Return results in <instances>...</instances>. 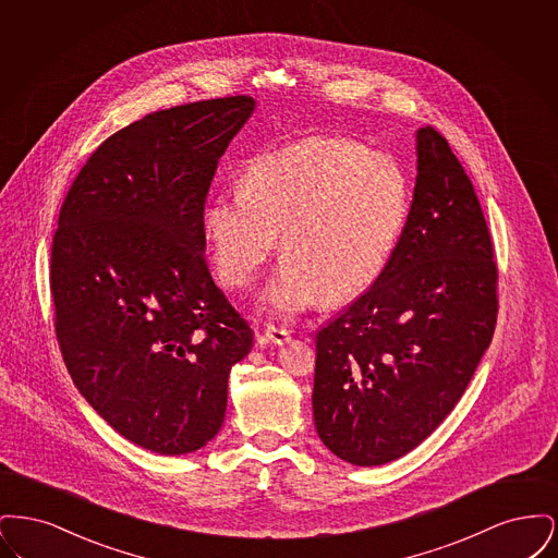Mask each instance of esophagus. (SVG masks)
Returning a JSON list of instances; mask_svg holds the SVG:
<instances>
[{
	"mask_svg": "<svg viewBox=\"0 0 558 558\" xmlns=\"http://www.w3.org/2000/svg\"><path fill=\"white\" fill-rule=\"evenodd\" d=\"M264 341L274 343V345H284L291 341V332L284 328H278V326H267L264 330Z\"/></svg>",
	"mask_w": 558,
	"mask_h": 558,
	"instance_id": "obj_1",
	"label": "esophagus"
}]
</instances>
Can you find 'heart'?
Segmentation results:
<instances>
[{
	"label": "heart",
	"mask_w": 558,
	"mask_h": 558,
	"mask_svg": "<svg viewBox=\"0 0 558 558\" xmlns=\"http://www.w3.org/2000/svg\"><path fill=\"white\" fill-rule=\"evenodd\" d=\"M412 207L401 160L366 144L318 135L257 155L240 190L213 196L205 232L219 280L253 284L280 236L284 257L264 291L271 316L291 318L324 299L347 303L389 266Z\"/></svg>",
	"instance_id": "heart-1"
}]
</instances>
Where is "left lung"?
<instances>
[{
  "label": "left lung",
  "mask_w": 558,
  "mask_h": 558,
  "mask_svg": "<svg viewBox=\"0 0 558 558\" xmlns=\"http://www.w3.org/2000/svg\"><path fill=\"white\" fill-rule=\"evenodd\" d=\"M405 230L378 282L316 335L314 423L355 466L414 450L462 398L498 318V266L448 140L416 133Z\"/></svg>",
  "instance_id": "1"
}]
</instances>
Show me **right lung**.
<instances>
[{"instance_id":"1","label":"right lung","mask_w":558,"mask_h":558,"mask_svg":"<svg viewBox=\"0 0 558 558\" xmlns=\"http://www.w3.org/2000/svg\"><path fill=\"white\" fill-rule=\"evenodd\" d=\"M251 96L167 108L112 133L81 167L52 240L62 360L125 439L180 456L219 433L253 330L213 282L205 201Z\"/></svg>"}]
</instances>
